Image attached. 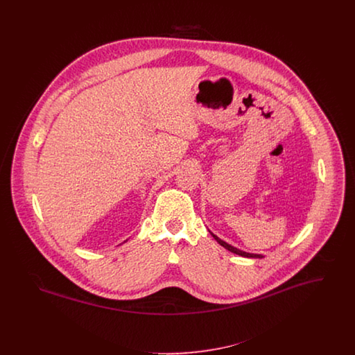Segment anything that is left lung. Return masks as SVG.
Returning <instances> with one entry per match:
<instances>
[{"label": "left lung", "instance_id": "obj_1", "mask_svg": "<svg viewBox=\"0 0 355 355\" xmlns=\"http://www.w3.org/2000/svg\"><path fill=\"white\" fill-rule=\"evenodd\" d=\"M211 236H214V238L217 239V242L220 243V246H223L225 249H227V250H229V252H232V253L238 254V255H242V257H248V258H262V255H259V254H250L245 253V252H241V250H238L236 248H233L232 245H229V243L223 242V241L220 239L218 236H214V234H211Z\"/></svg>", "mask_w": 355, "mask_h": 355}]
</instances>
